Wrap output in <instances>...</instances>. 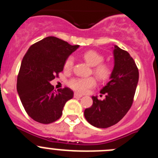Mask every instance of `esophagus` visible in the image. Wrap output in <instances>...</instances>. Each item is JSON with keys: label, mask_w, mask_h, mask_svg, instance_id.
<instances>
[{"label": "esophagus", "mask_w": 158, "mask_h": 158, "mask_svg": "<svg viewBox=\"0 0 158 158\" xmlns=\"http://www.w3.org/2000/svg\"><path fill=\"white\" fill-rule=\"evenodd\" d=\"M73 96H74V98H81L82 96L81 94H79V93H75L74 95H73Z\"/></svg>", "instance_id": "1"}]
</instances>
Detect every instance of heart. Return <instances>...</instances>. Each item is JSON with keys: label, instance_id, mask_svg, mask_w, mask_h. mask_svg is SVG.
Instances as JSON below:
<instances>
[{"label": "heart", "instance_id": "obj_1", "mask_svg": "<svg viewBox=\"0 0 158 158\" xmlns=\"http://www.w3.org/2000/svg\"><path fill=\"white\" fill-rule=\"evenodd\" d=\"M84 59L89 65L94 67L93 72L100 79L104 80L110 76L111 69L106 64H101L104 61V57L98 52L94 51H89L84 54ZM74 58L69 56L65 60L64 68L65 70H70L73 68ZM96 80L93 77H76L69 81V85L71 89L80 93H85L89 89L96 85Z\"/></svg>", "mask_w": 158, "mask_h": 158}]
</instances>
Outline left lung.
<instances>
[{
	"mask_svg": "<svg viewBox=\"0 0 158 158\" xmlns=\"http://www.w3.org/2000/svg\"><path fill=\"white\" fill-rule=\"evenodd\" d=\"M114 67L109 82L100 90L104 100L92 96L93 105L84 115L89 123L98 128H107L122 119L131 108L139 82V69L130 54L116 45L112 47Z\"/></svg>",
	"mask_w": 158,
	"mask_h": 158,
	"instance_id": "1",
	"label": "left lung"
}]
</instances>
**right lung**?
<instances>
[{"instance_id": "1", "label": "right lung", "mask_w": 158, "mask_h": 158, "mask_svg": "<svg viewBox=\"0 0 158 158\" xmlns=\"http://www.w3.org/2000/svg\"><path fill=\"white\" fill-rule=\"evenodd\" d=\"M78 47L49 36L31 46L25 54L16 89L25 111L36 122L48 124L58 120L65 103L73 98L70 89L55 91L51 81L63 70L66 58Z\"/></svg>"}]
</instances>
